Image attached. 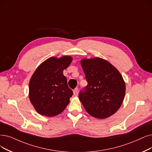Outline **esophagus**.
Returning <instances> with one entry per match:
<instances>
[{
    "label": "esophagus",
    "instance_id": "esophagus-1",
    "mask_svg": "<svg viewBox=\"0 0 152 152\" xmlns=\"http://www.w3.org/2000/svg\"><path fill=\"white\" fill-rule=\"evenodd\" d=\"M78 94V88H75L74 90V95L75 96H77Z\"/></svg>",
    "mask_w": 152,
    "mask_h": 152
}]
</instances>
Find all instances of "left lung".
Returning <instances> with one entry per match:
<instances>
[{"label": "left lung", "instance_id": "1", "mask_svg": "<svg viewBox=\"0 0 152 152\" xmlns=\"http://www.w3.org/2000/svg\"><path fill=\"white\" fill-rule=\"evenodd\" d=\"M81 65L88 83L78 95L85 109L97 118L111 116L124 99L122 76L110 63L100 58L83 59Z\"/></svg>", "mask_w": 152, "mask_h": 152}]
</instances>
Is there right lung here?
I'll use <instances>...</instances> for the list:
<instances>
[{"mask_svg": "<svg viewBox=\"0 0 152 152\" xmlns=\"http://www.w3.org/2000/svg\"><path fill=\"white\" fill-rule=\"evenodd\" d=\"M69 56L46 60L35 72L29 83V99L39 113L53 117L64 111L73 95L63 70L69 66Z\"/></svg>", "mask_w": 152, "mask_h": 152, "instance_id": "right-lung-1", "label": "right lung"}]
</instances>
